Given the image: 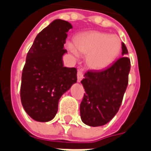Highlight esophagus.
I'll return each instance as SVG.
<instances>
[{
    "label": "esophagus",
    "instance_id": "esophagus-1",
    "mask_svg": "<svg viewBox=\"0 0 151 151\" xmlns=\"http://www.w3.org/2000/svg\"><path fill=\"white\" fill-rule=\"evenodd\" d=\"M77 77H78V81H81V79L83 78V73L81 70H78V73H77Z\"/></svg>",
    "mask_w": 151,
    "mask_h": 151
}]
</instances>
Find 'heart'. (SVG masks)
Here are the masks:
<instances>
[{
	"label": "heart",
	"mask_w": 151,
	"mask_h": 151,
	"mask_svg": "<svg viewBox=\"0 0 151 151\" xmlns=\"http://www.w3.org/2000/svg\"><path fill=\"white\" fill-rule=\"evenodd\" d=\"M71 52L86 56L87 66L101 70L110 65L121 50V41L117 35L100 31L81 33L74 38V47L69 45Z\"/></svg>",
	"instance_id": "b5f03b06"
}]
</instances>
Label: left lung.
<instances>
[{"instance_id": "1", "label": "left lung", "mask_w": 151, "mask_h": 151, "mask_svg": "<svg viewBox=\"0 0 151 151\" xmlns=\"http://www.w3.org/2000/svg\"><path fill=\"white\" fill-rule=\"evenodd\" d=\"M122 57L101 71H87L81 81L86 93L80 105L81 118L90 127H100L112 119L121 106L126 92L130 60L128 50L122 44Z\"/></svg>"}]
</instances>
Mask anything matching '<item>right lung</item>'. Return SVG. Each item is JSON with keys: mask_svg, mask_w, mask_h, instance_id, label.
<instances>
[{"mask_svg": "<svg viewBox=\"0 0 151 151\" xmlns=\"http://www.w3.org/2000/svg\"><path fill=\"white\" fill-rule=\"evenodd\" d=\"M72 25L54 20L36 37L22 70L21 100L25 112L37 122L55 117L61 95L77 81V69L63 65L67 33Z\"/></svg>", "mask_w": 151, "mask_h": 151, "instance_id": "1", "label": "right lung"}]
</instances>
